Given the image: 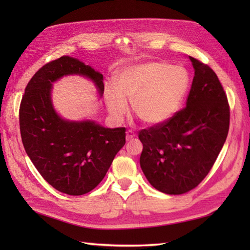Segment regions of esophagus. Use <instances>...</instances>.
Segmentation results:
<instances>
[{
	"label": "esophagus",
	"instance_id": "34e87169",
	"mask_svg": "<svg viewBox=\"0 0 250 250\" xmlns=\"http://www.w3.org/2000/svg\"><path fill=\"white\" fill-rule=\"evenodd\" d=\"M135 137V133L132 130H128L126 131V135H125V139H126V141H131V140H133Z\"/></svg>",
	"mask_w": 250,
	"mask_h": 250
}]
</instances>
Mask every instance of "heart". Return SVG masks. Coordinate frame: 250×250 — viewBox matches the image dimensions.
Segmentation results:
<instances>
[{"instance_id":"heart-1","label":"heart","mask_w":250,"mask_h":250,"mask_svg":"<svg viewBox=\"0 0 250 250\" xmlns=\"http://www.w3.org/2000/svg\"><path fill=\"white\" fill-rule=\"evenodd\" d=\"M189 77L185 68L166 62L148 61L125 67L116 77V86L107 84L105 101L111 117L121 120L132 110L142 122L157 125L177 110L187 92Z\"/></svg>"}]
</instances>
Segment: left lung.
Masks as SVG:
<instances>
[{
	"label": "left lung",
	"mask_w": 250,
	"mask_h": 250,
	"mask_svg": "<svg viewBox=\"0 0 250 250\" xmlns=\"http://www.w3.org/2000/svg\"><path fill=\"white\" fill-rule=\"evenodd\" d=\"M189 60L194 77L186 107L139 132L143 173L167 194L194 189L213 167L229 132L230 106L216 73L195 58Z\"/></svg>",
	"instance_id": "left-lung-1"
}]
</instances>
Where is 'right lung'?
<instances>
[{
    "mask_svg": "<svg viewBox=\"0 0 250 250\" xmlns=\"http://www.w3.org/2000/svg\"><path fill=\"white\" fill-rule=\"evenodd\" d=\"M72 74L90 78L103 94L102 74L75 58L61 57L42 66L26 84L19 125L25 152L42 177L60 192L83 195L102 182L125 144V128L68 121L56 113L50 97L52 83Z\"/></svg>",
    "mask_w": 250,
    "mask_h": 250,
    "instance_id": "1",
    "label": "right lung"
}]
</instances>
